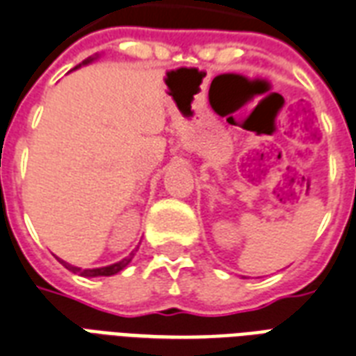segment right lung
<instances>
[{"mask_svg":"<svg viewBox=\"0 0 356 356\" xmlns=\"http://www.w3.org/2000/svg\"><path fill=\"white\" fill-rule=\"evenodd\" d=\"M94 58H88V60H84L83 64H79L77 67H81V65H86L90 64ZM131 259H134V252H131L130 257H126V259H122L120 262H115V264L111 266H104V268H88V270H83V268H77V266H71L67 264L65 260H60L62 264L70 270V272L73 273H79V275H83V277H109V275H115V273L122 272L126 266L130 264Z\"/></svg>","mask_w":356,"mask_h":356,"instance_id":"right-lung-1","label":"right lung"}]
</instances>
